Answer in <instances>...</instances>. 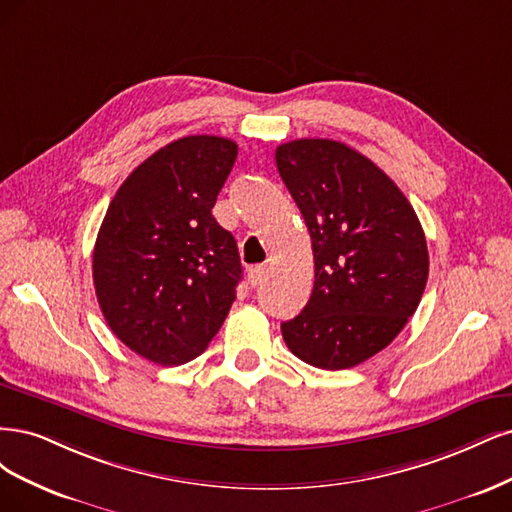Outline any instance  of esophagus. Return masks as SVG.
<instances>
[{
  "instance_id": "esophagus-1",
  "label": "esophagus",
  "mask_w": 512,
  "mask_h": 512,
  "mask_svg": "<svg viewBox=\"0 0 512 512\" xmlns=\"http://www.w3.org/2000/svg\"><path fill=\"white\" fill-rule=\"evenodd\" d=\"M263 272H266V268H263V266H255V268L249 270V280H251L253 287H257V285L261 283V280H263Z\"/></svg>"
}]
</instances>
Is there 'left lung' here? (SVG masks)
<instances>
[{"instance_id": "1", "label": "left lung", "mask_w": 512, "mask_h": 512, "mask_svg": "<svg viewBox=\"0 0 512 512\" xmlns=\"http://www.w3.org/2000/svg\"><path fill=\"white\" fill-rule=\"evenodd\" d=\"M274 157L315 255L310 300L280 325L283 338L310 366L353 368L415 315L430 272L423 227L398 185L351 146L302 138Z\"/></svg>"}]
</instances>
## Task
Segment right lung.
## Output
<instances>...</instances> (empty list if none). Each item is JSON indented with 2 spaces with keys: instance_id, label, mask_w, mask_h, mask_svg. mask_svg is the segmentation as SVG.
Returning <instances> with one entry per match:
<instances>
[{
  "instance_id": "1",
  "label": "right lung",
  "mask_w": 512,
  "mask_h": 512,
  "mask_svg": "<svg viewBox=\"0 0 512 512\" xmlns=\"http://www.w3.org/2000/svg\"><path fill=\"white\" fill-rule=\"evenodd\" d=\"M238 157L219 136H187L131 172L93 249L104 319L125 346L159 366L206 351L236 300L238 244L212 217Z\"/></svg>"
}]
</instances>
